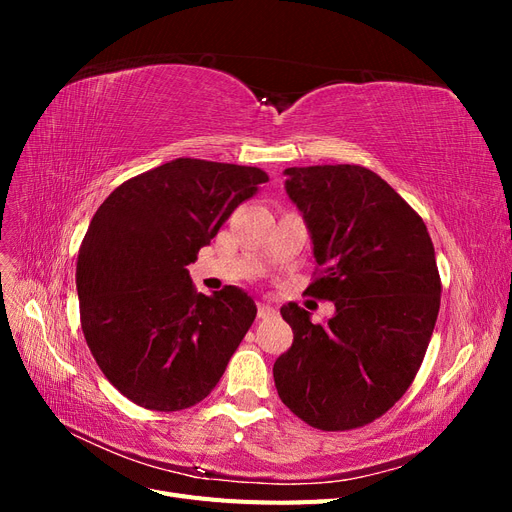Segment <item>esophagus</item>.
Masks as SVG:
<instances>
[{"label": "esophagus", "mask_w": 512, "mask_h": 512, "mask_svg": "<svg viewBox=\"0 0 512 512\" xmlns=\"http://www.w3.org/2000/svg\"><path fill=\"white\" fill-rule=\"evenodd\" d=\"M275 314V307H271L269 303H258V318H269Z\"/></svg>", "instance_id": "esophagus-1"}]
</instances>
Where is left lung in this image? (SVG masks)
Listing matches in <instances>:
<instances>
[{
    "mask_svg": "<svg viewBox=\"0 0 512 512\" xmlns=\"http://www.w3.org/2000/svg\"><path fill=\"white\" fill-rule=\"evenodd\" d=\"M286 192L314 243L307 294L335 303L324 324L284 305L292 346L275 361L280 399L322 431L376 421L404 397L440 309L427 226L374 170L359 164L286 168Z\"/></svg>",
    "mask_w": 512,
    "mask_h": 512,
    "instance_id": "left-lung-1",
    "label": "left lung"
}]
</instances>
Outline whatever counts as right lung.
Wrapping results in <instances>:
<instances>
[{"label":"right lung","instance_id":"right-lung-1","mask_svg":"<svg viewBox=\"0 0 512 512\" xmlns=\"http://www.w3.org/2000/svg\"><path fill=\"white\" fill-rule=\"evenodd\" d=\"M265 170L177 158L123 181L91 220L76 260L81 327L102 374L136 406L177 412L220 382L256 303L198 292L188 267Z\"/></svg>","mask_w":512,"mask_h":512}]
</instances>
